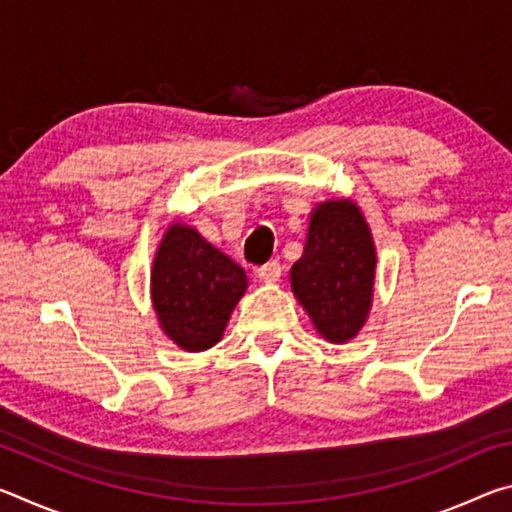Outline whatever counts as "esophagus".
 I'll use <instances>...</instances> for the list:
<instances>
[{
  "label": "esophagus",
  "instance_id": "34e87169",
  "mask_svg": "<svg viewBox=\"0 0 512 512\" xmlns=\"http://www.w3.org/2000/svg\"><path fill=\"white\" fill-rule=\"evenodd\" d=\"M257 277H259V282H264V284H275L282 277V266L277 262H268L259 268Z\"/></svg>",
  "mask_w": 512,
  "mask_h": 512
}]
</instances>
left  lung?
Listing matches in <instances>:
<instances>
[{"instance_id": "left-lung-1", "label": "left lung", "mask_w": 512, "mask_h": 512, "mask_svg": "<svg viewBox=\"0 0 512 512\" xmlns=\"http://www.w3.org/2000/svg\"><path fill=\"white\" fill-rule=\"evenodd\" d=\"M377 248L361 207L329 198L309 214L305 253L291 266V291L329 343L357 336L372 309Z\"/></svg>"}]
</instances>
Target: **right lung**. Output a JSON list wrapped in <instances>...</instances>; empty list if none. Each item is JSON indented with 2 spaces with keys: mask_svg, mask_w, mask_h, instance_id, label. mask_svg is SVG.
<instances>
[{
  "mask_svg": "<svg viewBox=\"0 0 512 512\" xmlns=\"http://www.w3.org/2000/svg\"><path fill=\"white\" fill-rule=\"evenodd\" d=\"M246 289L244 268L194 225L178 219L164 230L151 266V302L160 329L180 350L203 352L219 343Z\"/></svg>",
  "mask_w": 512,
  "mask_h": 512,
  "instance_id": "add662e5",
  "label": "right lung"
}]
</instances>
